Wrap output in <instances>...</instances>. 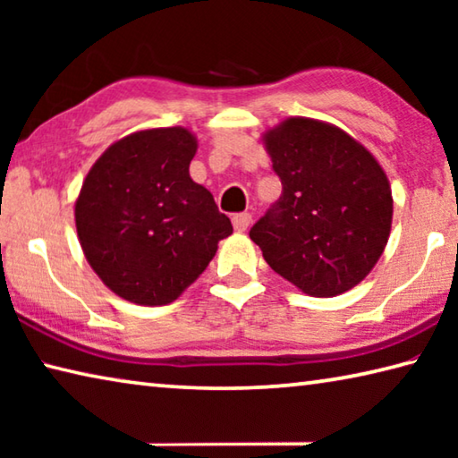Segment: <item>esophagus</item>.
Listing matches in <instances>:
<instances>
[{
  "mask_svg": "<svg viewBox=\"0 0 458 458\" xmlns=\"http://www.w3.org/2000/svg\"><path fill=\"white\" fill-rule=\"evenodd\" d=\"M250 222H252V216L248 212H240L232 216V224H234V228L238 232H244L248 226H250Z\"/></svg>",
  "mask_w": 458,
  "mask_h": 458,
  "instance_id": "obj_1",
  "label": "esophagus"
}]
</instances>
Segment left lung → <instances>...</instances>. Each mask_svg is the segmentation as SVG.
I'll return each mask as SVG.
<instances>
[{
	"label": "left lung",
	"mask_w": 458,
	"mask_h": 458,
	"mask_svg": "<svg viewBox=\"0 0 458 458\" xmlns=\"http://www.w3.org/2000/svg\"><path fill=\"white\" fill-rule=\"evenodd\" d=\"M283 193L250 228L275 273L315 297H335L366 278L392 226V190L366 147L313 119L268 131Z\"/></svg>",
	"instance_id": "left-lung-1"
}]
</instances>
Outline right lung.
Listing matches in <instances>:
<instances>
[{"mask_svg": "<svg viewBox=\"0 0 458 458\" xmlns=\"http://www.w3.org/2000/svg\"><path fill=\"white\" fill-rule=\"evenodd\" d=\"M188 129H149L100 155L76 199L84 257L108 289L139 305L175 301L232 234L212 193L190 177Z\"/></svg>", "mask_w": 458, "mask_h": 458, "instance_id": "obj_1", "label": "right lung"}]
</instances>
